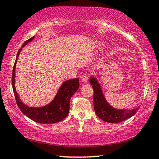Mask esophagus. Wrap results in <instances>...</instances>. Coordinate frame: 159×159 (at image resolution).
Returning a JSON list of instances; mask_svg holds the SVG:
<instances>
[{"label": "esophagus", "mask_w": 159, "mask_h": 159, "mask_svg": "<svg viewBox=\"0 0 159 159\" xmlns=\"http://www.w3.org/2000/svg\"><path fill=\"white\" fill-rule=\"evenodd\" d=\"M81 81L84 82V83H87L89 81V75L87 74H84V75H81Z\"/></svg>", "instance_id": "esophagus-1"}]
</instances>
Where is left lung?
<instances>
[{
    "instance_id": "1",
    "label": "left lung",
    "mask_w": 159,
    "mask_h": 159,
    "mask_svg": "<svg viewBox=\"0 0 159 159\" xmlns=\"http://www.w3.org/2000/svg\"><path fill=\"white\" fill-rule=\"evenodd\" d=\"M89 82L94 89V107L97 116L107 123H120L136 113L138 107L133 110H118L109 105L103 95L100 85L96 78L91 77Z\"/></svg>"
}]
</instances>
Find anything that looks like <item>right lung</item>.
I'll use <instances>...</instances> for the list:
<instances>
[{
    "label": "right lung",
    "instance_id": "add662e5",
    "mask_svg": "<svg viewBox=\"0 0 159 159\" xmlns=\"http://www.w3.org/2000/svg\"><path fill=\"white\" fill-rule=\"evenodd\" d=\"M34 38L35 36L30 38L25 41L22 47L26 46ZM21 50L22 48L18 51L17 55H16V58L13 67V72H12L11 79L12 87H13L16 104H17L19 108L29 118H30L34 121L40 123V124H54V123L63 120L68 115L70 111V100L71 97L79 87L78 78H73V79L65 81L60 86L54 99L47 105L41 107H32L27 106L20 100V98L16 93L15 85H14L15 84L16 63Z\"/></svg>",
    "mask_w": 159,
    "mask_h": 159
}]
</instances>
